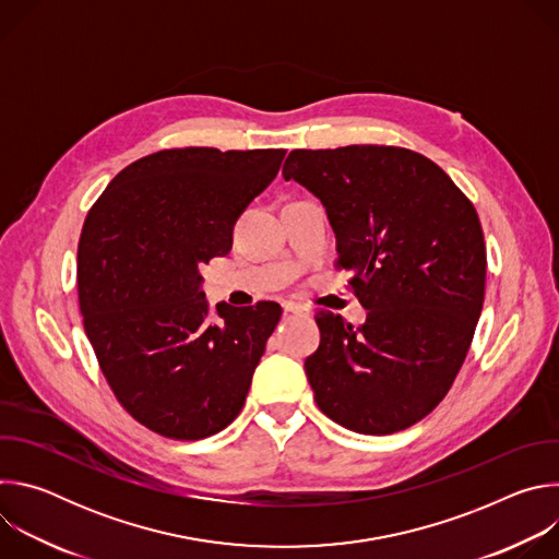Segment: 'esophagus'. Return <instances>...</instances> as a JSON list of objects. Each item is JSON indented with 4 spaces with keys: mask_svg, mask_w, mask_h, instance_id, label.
Segmentation results:
<instances>
[{
    "mask_svg": "<svg viewBox=\"0 0 559 559\" xmlns=\"http://www.w3.org/2000/svg\"><path fill=\"white\" fill-rule=\"evenodd\" d=\"M283 309H285V313H294V316H307L309 313V307H305L300 302H292V300H287L283 305Z\"/></svg>",
    "mask_w": 559,
    "mask_h": 559,
    "instance_id": "34e87169",
    "label": "esophagus"
}]
</instances>
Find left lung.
<instances>
[{
	"label": "left lung",
	"mask_w": 559,
	"mask_h": 559,
	"mask_svg": "<svg viewBox=\"0 0 559 559\" xmlns=\"http://www.w3.org/2000/svg\"><path fill=\"white\" fill-rule=\"evenodd\" d=\"M321 199L367 321L321 309L305 360L316 405L367 436L403 431L451 389L480 318L487 248L473 203L431 158L395 145L292 150L283 166Z\"/></svg>",
	"instance_id": "8db88e82"
}]
</instances>
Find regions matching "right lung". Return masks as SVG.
Returning <instances> with one entry per match:
<instances>
[{"mask_svg":"<svg viewBox=\"0 0 559 559\" xmlns=\"http://www.w3.org/2000/svg\"><path fill=\"white\" fill-rule=\"evenodd\" d=\"M285 150L175 147L123 168L91 207L76 250L79 309L121 407L150 431L201 440L246 405L281 305H216L201 265L278 175Z\"/></svg>","mask_w":559,"mask_h":559,"instance_id":"obj_1","label":"right lung"}]
</instances>
